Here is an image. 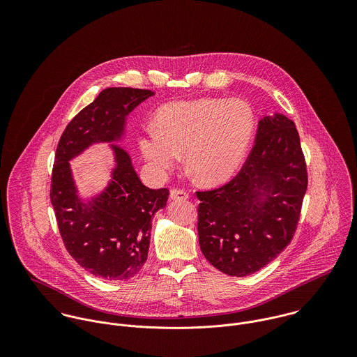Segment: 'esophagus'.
I'll list each match as a JSON object with an SVG mask.
<instances>
[{
	"mask_svg": "<svg viewBox=\"0 0 357 357\" xmlns=\"http://www.w3.org/2000/svg\"><path fill=\"white\" fill-rule=\"evenodd\" d=\"M170 198L172 199H188V192L181 188H172Z\"/></svg>",
	"mask_w": 357,
	"mask_h": 357,
	"instance_id": "1",
	"label": "esophagus"
}]
</instances>
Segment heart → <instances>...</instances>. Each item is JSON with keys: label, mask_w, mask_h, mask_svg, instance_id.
<instances>
[{"label": "heart", "mask_w": 357, "mask_h": 357, "mask_svg": "<svg viewBox=\"0 0 357 357\" xmlns=\"http://www.w3.org/2000/svg\"><path fill=\"white\" fill-rule=\"evenodd\" d=\"M156 125L144 126L140 150L153 173L165 176L187 155L192 174L204 184L229 180L243 165L255 130L250 104L232 98H202L162 107Z\"/></svg>", "instance_id": "heart-1"}]
</instances>
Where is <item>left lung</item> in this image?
I'll use <instances>...</instances> for the list:
<instances>
[{"label": "left lung", "instance_id": "8db88e82", "mask_svg": "<svg viewBox=\"0 0 357 357\" xmlns=\"http://www.w3.org/2000/svg\"><path fill=\"white\" fill-rule=\"evenodd\" d=\"M306 187L296 123L279 114L265 116L238 174L218 188L197 191L199 246L206 259L239 278L273 261L296 234Z\"/></svg>", "mask_w": 357, "mask_h": 357}]
</instances>
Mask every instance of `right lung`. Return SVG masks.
I'll use <instances>...</instances> for the list:
<instances>
[{
	"mask_svg": "<svg viewBox=\"0 0 357 357\" xmlns=\"http://www.w3.org/2000/svg\"><path fill=\"white\" fill-rule=\"evenodd\" d=\"M137 88H107L66 126L54 153L51 204L63 243L82 268L105 280H128L147 261L153 214L167 202L169 190H150L129 155L114 147L116 167L107 191L82 204L68 160L96 142L121 137L126 115L153 96Z\"/></svg>",
	"mask_w": 357,
	"mask_h": 357,
	"instance_id": "1",
	"label": "right lung"
}]
</instances>
